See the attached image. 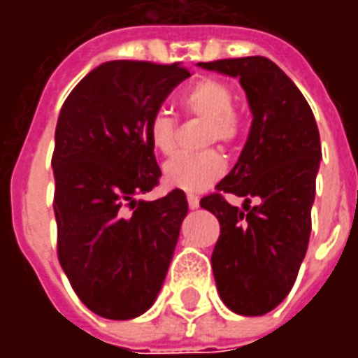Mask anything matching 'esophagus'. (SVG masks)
I'll list each match as a JSON object with an SVG mask.
<instances>
[{"instance_id": "obj_1", "label": "esophagus", "mask_w": 358, "mask_h": 358, "mask_svg": "<svg viewBox=\"0 0 358 358\" xmlns=\"http://www.w3.org/2000/svg\"><path fill=\"white\" fill-rule=\"evenodd\" d=\"M187 205H189V209H197L199 207V197L194 194L187 195Z\"/></svg>"}]
</instances>
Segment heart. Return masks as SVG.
I'll return each mask as SVG.
<instances>
[{
  "label": "heart",
  "instance_id": "b5f03b06",
  "mask_svg": "<svg viewBox=\"0 0 358 358\" xmlns=\"http://www.w3.org/2000/svg\"><path fill=\"white\" fill-rule=\"evenodd\" d=\"M182 103L187 113L207 118L205 143H222L228 145L236 140L240 130V120L234 113L236 95L224 82L215 78H203L186 90ZM148 136L151 145L163 153L171 155L176 149V118L169 110H155L148 122ZM226 171L224 159L217 151L205 153H178L164 163L163 174L166 186L197 194L222 178Z\"/></svg>",
  "mask_w": 358,
  "mask_h": 358
}]
</instances>
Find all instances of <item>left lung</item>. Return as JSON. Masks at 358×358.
I'll list each match as a JSON object with an SVG mask.
<instances>
[{"instance_id": "1", "label": "left lung", "mask_w": 358, "mask_h": 358, "mask_svg": "<svg viewBox=\"0 0 358 358\" xmlns=\"http://www.w3.org/2000/svg\"><path fill=\"white\" fill-rule=\"evenodd\" d=\"M240 84L253 115L238 163L199 205L220 222L210 264L220 299L236 315L276 308L295 284L310 236L320 136L299 88L266 57L199 63ZM244 197L241 210L222 197ZM257 199L255 208L248 205Z\"/></svg>"}]
</instances>
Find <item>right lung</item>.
<instances>
[{"label":"right lung","mask_w":358,"mask_h":358,"mask_svg":"<svg viewBox=\"0 0 358 358\" xmlns=\"http://www.w3.org/2000/svg\"><path fill=\"white\" fill-rule=\"evenodd\" d=\"M187 76L180 63L109 61L76 84L59 113L51 159L59 263L103 318L143 315L171 266L186 194L172 189L155 201L136 195L161 176L149 118Z\"/></svg>","instance_id":"add662e5"}]
</instances>
